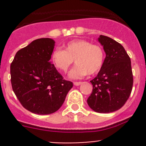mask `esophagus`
I'll use <instances>...</instances> for the list:
<instances>
[{
    "mask_svg": "<svg viewBox=\"0 0 146 146\" xmlns=\"http://www.w3.org/2000/svg\"><path fill=\"white\" fill-rule=\"evenodd\" d=\"M82 83V82H73L74 85H76V86H78V85H81Z\"/></svg>",
    "mask_w": 146,
    "mask_h": 146,
    "instance_id": "34e87169",
    "label": "esophagus"
}]
</instances>
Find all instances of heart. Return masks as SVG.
I'll use <instances>...</instances> for the list:
<instances>
[{"mask_svg": "<svg viewBox=\"0 0 146 146\" xmlns=\"http://www.w3.org/2000/svg\"><path fill=\"white\" fill-rule=\"evenodd\" d=\"M51 60L54 66L62 72L67 71L75 61L76 65L69 73V77L78 79L88 73L92 75L100 70L104 64V52L99 45L84 39H76L68 42L64 50L54 49Z\"/></svg>", "mask_w": 146, "mask_h": 146, "instance_id": "heart-1", "label": "heart"}]
</instances>
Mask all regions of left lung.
<instances>
[{"label": "left lung", "instance_id": "obj_1", "mask_svg": "<svg viewBox=\"0 0 146 146\" xmlns=\"http://www.w3.org/2000/svg\"><path fill=\"white\" fill-rule=\"evenodd\" d=\"M106 57L98 76L90 80L92 92L87 102L96 112L110 113L121 108L131 95L133 73L130 57L121 44L100 35Z\"/></svg>", "mask_w": 146, "mask_h": 146}]
</instances>
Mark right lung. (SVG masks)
<instances>
[{
    "label": "right lung",
    "mask_w": 146,
    "mask_h": 146,
    "mask_svg": "<svg viewBox=\"0 0 146 146\" xmlns=\"http://www.w3.org/2000/svg\"><path fill=\"white\" fill-rule=\"evenodd\" d=\"M55 42L41 38L16 53L10 65L13 92L23 107L49 114L62 106L73 82L64 80L50 59Z\"/></svg>",
    "instance_id": "1"
}]
</instances>
